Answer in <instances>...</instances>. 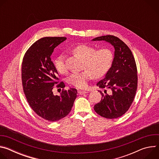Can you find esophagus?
<instances>
[{
  "label": "esophagus",
  "instance_id": "esophagus-1",
  "mask_svg": "<svg viewBox=\"0 0 159 159\" xmlns=\"http://www.w3.org/2000/svg\"><path fill=\"white\" fill-rule=\"evenodd\" d=\"M86 93H87V91H82V90H79V91H78V94L79 95H83V94H86Z\"/></svg>",
  "mask_w": 159,
  "mask_h": 159
}]
</instances>
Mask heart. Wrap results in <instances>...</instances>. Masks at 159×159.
Wrapping results in <instances>:
<instances>
[{"mask_svg":"<svg viewBox=\"0 0 159 159\" xmlns=\"http://www.w3.org/2000/svg\"><path fill=\"white\" fill-rule=\"evenodd\" d=\"M72 52L79 57L84 60V68L82 72L71 74L67 79L69 84L78 89H84L88 86L89 81L94 75L96 78L104 75L112 66L114 56L112 52L107 48L96 49L86 44H79L75 47ZM56 70L61 74L67 72L64 61V56L59 55L54 61Z\"/></svg>","mask_w":159,"mask_h":159,"instance_id":"b5f03b06","label":"heart"}]
</instances>
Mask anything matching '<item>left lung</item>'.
<instances>
[{
  "label": "left lung",
  "mask_w": 159,
  "mask_h": 159,
  "mask_svg": "<svg viewBox=\"0 0 159 159\" xmlns=\"http://www.w3.org/2000/svg\"><path fill=\"white\" fill-rule=\"evenodd\" d=\"M93 41H106L115 48V57L105 77L98 82L100 88H107L102 99L95 104L94 111L102 117L115 119L123 115L130 107L137 89V68L131 50L120 38L112 35L95 38Z\"/></svg>",
  "instance_id": "left-lung-1"
}]
</instances>
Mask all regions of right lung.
I'll list each match as a JSON object with an SVG mask.
<instances>
[{
    "label": "right lung",
    "instance_id": "obj_1",
    "mask_svg": "<svg viewBox=\"0 0 159 159\" xmlns=\"http://www.w3.org/2000/svg\"><path fill=\"white\" fill-rule=\"evenodd\" d=\"M66 39L44 37L38 39L26 51L22 63V84L30 106L39 116L52 122L69 115L77 98V89L64 90L63 82L57 85L63 89L60 96H55L52 91L59 78L51 55Z\"/></svg>",
    "mask_w": 159,
    "mask_h": 159
}]
</instances>
